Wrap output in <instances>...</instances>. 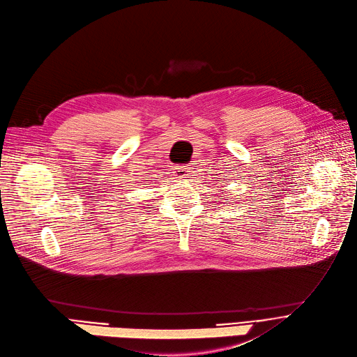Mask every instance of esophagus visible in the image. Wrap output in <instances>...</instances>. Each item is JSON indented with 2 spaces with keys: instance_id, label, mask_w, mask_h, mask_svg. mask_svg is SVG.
<instances>
[{
  "instance_id": "1",
  "label": "esophagus",
  "mask_w": 357,
  "mask_h": 357,
  "mask_svg": "<svg viewBox=\"0 0 357 357\" xmlns=\"http://www.w3.org/2000/svg\"><path fill=\"white\" fill-rule=\"evenodd\" d=\"M174 173H176V177H178V178H187V176L190 174V167L177 165L174 169Z\"/></svg>"
}]
</instances>
